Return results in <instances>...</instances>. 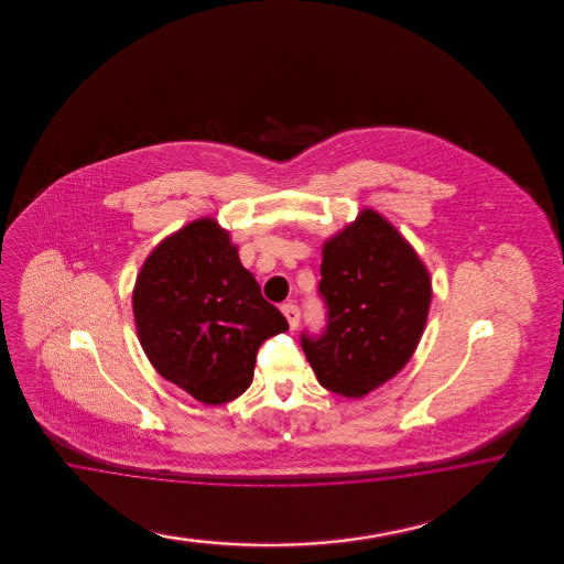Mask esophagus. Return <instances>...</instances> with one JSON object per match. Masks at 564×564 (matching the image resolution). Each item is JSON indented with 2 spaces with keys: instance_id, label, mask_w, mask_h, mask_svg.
I'll return each mask as SVG.
<instances>
[{
  "instance_id": "1",
  "label": "esophagus",
  "mask_w": 564,
  "mask_h": 564,
  "mask_svg": "<svg viewBox=\"0 0 564 564\" xmlns=\"http://www.w3.org/2000/svg\"><path fill=\"white\" fill-rule=\"evenodd\" d=\"M281 310H283V314H285L291 328H297V325H300V307L295 306V304H283Z\"/></svg>"
}]
</instances>
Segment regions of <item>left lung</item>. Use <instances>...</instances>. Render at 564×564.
Here are the masks:
<instances>
[{
  "label": "left lung",
  "instance_id": "left-lung-1",
  "mask_svg": "<svg viewBox=\"0 0 564 564\" xmlns=\"http://www.w3.org/2000/svg\"><path fill=\"white\" fill-rule=\"evenodd\" d=\"M325 335L302 337L318 382L359 399L399 375L426 328L432 281L399 229L375 208L323 243Z\"/></svg>",
  "mask_w": 564,
  "mask_h": 564
}]
</instances>
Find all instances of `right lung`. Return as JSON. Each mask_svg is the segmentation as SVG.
I'll use <instances>...</instances> for the list:
<instances>
[{"mask_svg": "<svg viewBox=\"0 0 564 564\" xmlns=\"http://www.w3.org/2000/svg\"><path fill=\"white\" fill-rule=\"evenodd\" d=\"M132 310L154 370L205 405L243 393L252 384L258 347L290 328L213 217L154 246L138 273Z\"/></svg>", "mask_w": 564, "mask_h": 564, "instance_id": "1", "label": "right lung"}]
</instances>
